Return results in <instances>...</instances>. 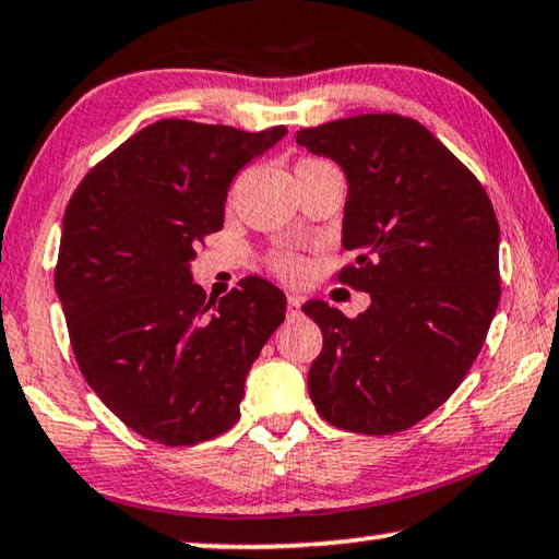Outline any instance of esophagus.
Returning a JSON list of instances; mask_svg holds the SVG:
<instances>
[{
    "mask_svg": "<svg viewBox=\"0 0 559 559\" xmlns=\"http://www.w3.org/2000/svg\"><path fill=\"white\" fill-rule=\"evenodd\" d=\"M301 304H304L301 296H296V294L288 296V319H296V316L301 313Z\"/></svg>",
    "mask_w": 559,
    "mask_h": 559,
    "instance_id": "1",
    "label": "esophagus"
}]
</instances>
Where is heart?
<instances>
[{
  "label": "heart",
  "instance_id": "1",
  "mask_svg": "<svg viewBox=\"0 0 559 559\" xmlns=\"http://www.w3.org/2000/svg\"><path fill=\"white\" fill-rule=\"evenodd\" d=\"M273 265H276V271L283 273V276H298L301 273V261L294 255H276Z\"/></svg>",
  "mask_w": 559,
  "mask_h": 559
}]
</instances>
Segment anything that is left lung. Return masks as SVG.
I'll list each match as a JSON object with an SVG mask.
<instances>
[{
  "label": "left lung",
  "instance_id": "left-lung-1",
  "mask_svg": "<svg viewBox=\"0 0 559 559\" xmlns=\"http://www.w3.org/2000/svg\"><path fill=\"white\" fill-rule=\"evenodd\" d=\"M346 175L341 283L371 296L356 319L308 301L323 348L316 412L359 435H394L454 394L499 304V226L479 180L412 118L359 115L296 132Z\"/></svg>",
  "mask_w": 559,
  "mask_h": 559
}]
</instances>
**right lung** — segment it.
Returning a JSON list of instances; mask_svg holds the SVG:
<instances>
[{
	"mask_svg": "<svg viewBox=\"0 0 559 559\" xmlns=\"http://www.w3.org/2000/svg\"><path fill=\"white\" fill-rule=\"evenodd\" d=\"M286 132L153 122L70 198L55 288L74 359L140 437L188 447L238 421L246 377L286 319V296L251 276L205 301L190 261L223 228L236 173Z\"/></svg>",
	"mask_w": 559,
	"mask_h": 559,
	"instance_id": "obj_1",
	"label": "right lung"
}]
</instances>
